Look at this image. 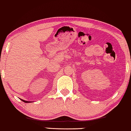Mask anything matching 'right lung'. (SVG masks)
<instances>
[{"mask_svg":"<svg viewBox=\"0 0 131 131\" xmlns=\"http://www.w3.org/2000/svg\"><path fill=\"white\" fill-rule=\"evenodd\" d=\"M20 100H22V101H23V102H24V103H31V102H28V101L24 100H23V99H20Z\"/></svg>","mask_w":131,"mask_h":131,"instance_id":"right-lung-1","label":"right lung"}]
</instances>
